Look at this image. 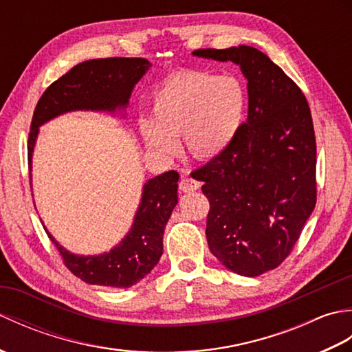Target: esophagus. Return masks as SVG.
<instances>
[{
    "instance_id": "1",
    "label": "esophagus",
    "mask_w": 352,
    "mask_h": 352,
    "mask_svg": "<svg viewBox=\"0 0 352 352\" xmlns=\"http://www.w3.org/2000/svg\"><path fill=\"white\" fill-rule=\"evenodd\" d=\"M180 190L182 192H193V190H197V189H199V182H197V180H193V178H190V177H184V178H182V182H180Z\"/></svg>"
}]
</instances>
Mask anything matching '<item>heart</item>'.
I'll return each instance as SVG.
<instances>
[{"instance_id":"b5f03b06","label":"heart","mask_w":352,"mask_h":352,"mask_svg":"<svg viewBox=\"0 0 352 352\" xmlns=\"http://www.w3.org/2000/svg\"><path fill=\"white\" fill-rule=\"evenodd\" d=\"M248 91L236 76L210 71H183L166 78L151 100V121L140 134L151 151L163 157L178 153L182 138L195 159H213L233 144L242 130Z\"/></svg>"}]
</instances>
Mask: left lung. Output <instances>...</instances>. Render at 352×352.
Here are the masks:
<instances>
[{"mask_svg": "<svg viewBox=\"0 0 352 352\" xmlns=\"http://www.w3.org/2000/svg\"><path fill=\"white\" fill-rule=\"evenodd\" d=\"M233 62L248 80V118L233 144L193 174L210 203L213 256L239 275L278 267L316 204V139L301 89L257 48L197 50Z\"/></svg>", "mask_w": 352, "mask_h": 352, "instance_id": "left-lung-1", "label": "left lung"}]
</instances>
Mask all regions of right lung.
Segmentation results:
<instances>
[{
	"mask_svg": "<svg viewBox=\"0 0 352 352\" xmlns=\"http://www.w3.org/2000/svg\"><path fill=\"white\" fill-rule=\"evenodd\" d=\"M146 58L109 57L78 63L54 83L37 101L28 134V163L39 126L66 111L95 110L113 111L125 109L134 85L149 69ZM177 170H168L148 180L134 216L131 230L121 243L100 256H76L52 237L66 267L89 284L109 287H131L153 271L163 254V231L178 203Z\"/></svg>",
	"mask_w": 352,
	"mask_h": 352,
	"instance_id": "add662e5",
	"label": "right lung"
}]
</instances>
